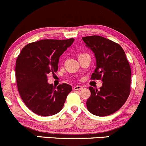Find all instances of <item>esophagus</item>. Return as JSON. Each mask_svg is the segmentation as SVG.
Here are the masks:
<instances>
[{
	"instance_id": "34e87169",
	"label": "esophagus",
	"mask_w": 146,
	"mask_h": 146,
	"mask_svg": "<svg viewBox=\"0 0 146 146\" xmlns=\"http://www.w3.org/2000/svg\"><path fill=\"white\" fill-rule=\"evenodd\" d=\"M83 88V86H76L74 87V90H80Z\"/></svg>"
}]
</instances>
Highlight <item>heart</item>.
Returning <instances> with one entry per match:
<instances>
[{
	"label": "heart",
	"instance_id": "b5f03b06",
	"mask_svg": "<svg viewBox=\"0 0 146 146\" xmlns=\"http://www.w3.org/2000/svg\"><path fill=\"white\" fill-rule=\"evenodd\" d=\"M82 55H84V54H80V55H79V56H82Z\"/></svg>",
	"mask_w": 146,
	"mask_h": 146
}]
</instances>
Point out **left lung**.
Here are the masks:
<instances>
[{"label": "left lung", "instance_id": "8db88e82", "mask_svg": "<svg viewBox=\"0 0 146 146\" xmlns=\"http://www.w3.org/2000/svg\"><path fill=\"white\" fill-rule=\"evenodd\" d=\"M86 46L95 55L96 68L92 79H102L100 90L90 86L91 95L86 106L90 113L106 116L116 112L130 93L131 72L123 48L115 42L101 36L83 37Z\"/></svg>", "mask_w": 146, "mask_h": 146}]
</instances>
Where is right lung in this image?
Returning <instances> with one entry per match:
<instances>
[{"label":"right lung","mask_w":146,"mask_h":146,"mask_svg":"<svg viewBox=\"0 0 146 146\" xmlns=\"http://www.w3.org/2000/svg\"><path fill=\"white\" fill-rule=\"evenodd\" d=\"M74 39L42 40L25 46L16 61L17 88L28 108L37 115L50 116L58 113L72 90L62 84L57 87L47 81L49 73L56 72L60 56Z\"/></svg>","instance_id":"right-lung-1"}]
</instances>
